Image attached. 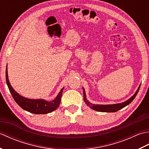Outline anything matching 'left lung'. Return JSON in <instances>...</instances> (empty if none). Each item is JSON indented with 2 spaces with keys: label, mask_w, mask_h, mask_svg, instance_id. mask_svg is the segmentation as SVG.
Wrapping results in <instances>:
<instances>
[{
  "label": "left lung",
  "mask_w": 149,
  "mask_h": 149,
  "mask_svg": "<svg viewBox=\"0 0 149 149\" xmlns=\"http://www.w3.org/2000/svg\"><path fill=\"white\" fill-rule=\"evenodd\" d=\"M141 85L138 88L137 91H136V93L134 94V95L131 97L130 99H128L127 101H125L124 102L120 103V104H110V105H99V104H93L90 103L89 101H88L86 98V94H85V91L83 88V98H84V101L87 104L88 106L90 107L91 109H93L97 111H100V112H116L118 111V110L121 109L123 107L127 106L128 104H130L132 100H134V98L136 96L137 93H138V91L140 90Z\"/></svg>",
  "instance_id": "left-lung-1"
}]
</instances>
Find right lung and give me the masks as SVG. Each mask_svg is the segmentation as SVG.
Wrapping results in <instances>:
<instances>
[{"label": "right lung", "mask_w": 149, "mask_h": 149, "mask_svg": "<svg viewBox=\"0 0 149 149\" xmlns=\"http://www.w3.org/2000/svg\"><path fill=\"white\" fill-rule=\"evenodd\" d=\"M6 79L9 91L15 102L18 104L19 106H20L22 109L27 111L34 114H47L53 111L59 107L60 102H61L63 88L60 91L56 99L50 102L43 99H29L20 95L12 88L8 79L7 68L6 70Z\"/></svg>", "instance_id": "add662e5"}]
</instances>
